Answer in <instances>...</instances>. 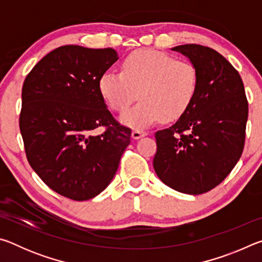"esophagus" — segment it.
Returning a JSON list of instances; mask_svg holds the SVG:
<instances>
[{
  "mask_svg": "<svg viewBox=\"0 0 262 262\" xmlns=\"http://www.w3.org/2000/svg\"><path fill=\"white\" fill-rule=\"evenodd\" d=\"M147 135V132H143V130H140V129H134L132 132V137L134 140H139L141 137H143Z\"/></svg>",
  "mask_w": 262,
  "mask_h": 262,
  "instance_id": "esophagus-1",
  "label": "esophagus"
}]
</instances>
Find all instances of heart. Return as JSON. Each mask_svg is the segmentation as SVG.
I'll return each mask as SVG.
<instances>
[{
  "label": "heart",
  "mask_w": 262,
  "mask_h": 262,
  "mask_svg": "<svg viewBox=\"0 0 262 262\" xmlns=\"http://www.w3.org/2000/svg\"><path fill=\"white\" fill-rule=\"evenodd\" d=\"M98 89L106 104L115 112H123L137 99L134 107L120 117L123 125L145 128L163 118L179 119L195 99L199 73L188 61L155 50H141L125 57L121 73L101 75Z\"/></svg>",
  "instance_id": "obj_1"
}]
</instances>
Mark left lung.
Here are the masks:
<instances>
[{"label": "left lung", "instance_id": "8db88e82", "mask_svg": "<svg viewBox=\"0 0 262 262\" xmlns=\"http://www.w3.org/2000/svg\"><path fill=\"white\" fill-rule=\"evenodd\" d=\"M172 51L196 68L199 89L179 120L155 134L154 168L168 187L198 195L220 185L241 158L248 104L241 75L219 52L195 43Z\"/></svg>", "mask_w": 262, "mask_h": 262}]
</instances>
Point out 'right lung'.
<instances>
[{
    "mask_svg": "<svg viewBox=\"0 0 262 262\" xmlns=\"http://www.w3.org/2000/svg\"><path fill=\"white\" fill-rule=\"evenodd\" d=\"M119 59L113 48L66 45L48 53L26 76L19 128L28 161L48 187L85 201L107 187L130 143L101 97V75ZM105 126L96 136L94 129Z\"/></svg>",
    "mask_w": 262,
    "mask_h": 262,
    "instance_id": "right-lung-1",
    "label": "right lung"
}]
</instances>
